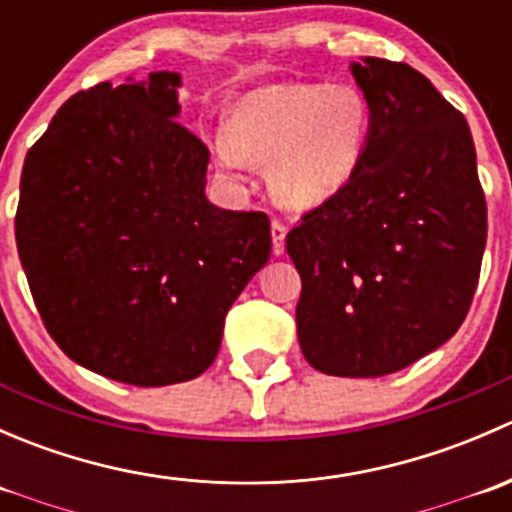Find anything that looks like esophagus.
I'll use <instances>...</instances> for the list:
<instances>
[{"label": "esophagus", "instance_id": "obj_1", "mask_svg": "<svg viewBox=\"0 0 512 512\" xmlns=\"http://www.w3.org/2000/svg\"><path fill=\"white\" fill-rule=\"evenodd\" d=\"M285 237H287V227L282 223H272V252H275L277 257L285 255Z\"/></svg>", "mask_w": 512, "mask_h": 512}]
</instances>
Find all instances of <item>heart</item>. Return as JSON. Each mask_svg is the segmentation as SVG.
<instances>
[{
  "label": "heart",
  "instance_id": "obj_1",
  "mask_svg": "<svg viewBox=\"0 0 512 512\" xmlns=\"http://www.w3.org/2000/svg\"><path fill=\"white\" fill-rule=\"evenodd\" d=\"M369 136L371 108L359 89L285 81L237 98L213 148L237 183L250 163H267V188L277 205L307 213L352 183Z\"/></svg>",
  "mask_w": 512,
  "mask_h": 512
}]
</instances>
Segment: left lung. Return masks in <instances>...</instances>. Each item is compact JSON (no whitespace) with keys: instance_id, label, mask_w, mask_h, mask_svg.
Segmentation results:
<instances>
[{"instance_id":"1","label":"left lung","mask_w":512,"mask_h":512,"mask_svg":"<svg viewBox=\"0 0 512 512\" xmlns=\"http://www.w3.org/2000/svg\"><path fill=\"white\" fill-rule=\"evenodd\" d=\"M371 108L352 183L287 235L302 277L297 337L329 376H386L446 344L466 319L488 232L463 113L409 64H349Z\"/></svg>"}]
</instances>
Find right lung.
Instances as JSON below:
<instances>
[{"label": "right lung", "instance_id": "1", "mask_svg": "<svg viewBox=\"0 0 512 512\" xmlns=\"http://www.w3.org/2000/svg\"><path fill=\"white\" fill-rule=\"evenodd\" d=\"M178 71L79 91L27 153L17 250L46 329L133 386L203 374L272 252L265 213L205 198L210 151L178 123Z\"/></svg>", "mask_w": 512, "mask_h": 512}]
</instances>
